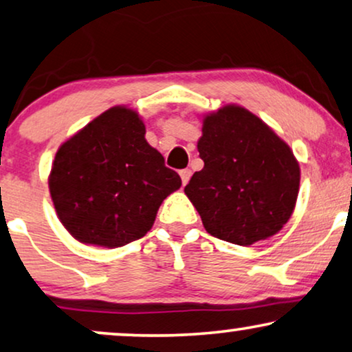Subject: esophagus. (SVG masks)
Returning <instances> with one entry per match:
<instances>
[{
    "label": "esophagus",
    "instance_id": "esophagus-1",
    "mask_svg": "<svg viewBox=\"0 0 352 352\" xmlns=\"http://www.w3.org/2000/svg\"><path fill=\"white\" fill-rule=\"evenodd\" d=\"M179 175H181V179H182V184H187V182H189V179H190V175H192V173H190V170H181L179 171Z\"/></svg>",
    "mask_w": 352,
    "mask_h": 352
}]
</instances>
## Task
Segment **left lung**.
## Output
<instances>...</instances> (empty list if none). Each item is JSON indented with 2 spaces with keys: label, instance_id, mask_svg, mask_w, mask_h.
I'll list each match as a JSON object with an SVG mask.
<instances>
[{
  "label": "left lung",
  "instance_id": "obj_1",
  "mask_svg": "<svg viewBox=\"0 0 352 352\" xmlns=\"http://www.w3.org/2000/svg\"><path fill=\"white\" fill-rule=\"evenodd\" d=\"M204 168L184 192L207 232L237 245L276 234L293 215L300 170L293 150L239 104L207 113L197 142Z\"/></svg>",
  "mask_w": 352,
  "mask_h": 352
}]
</instances>
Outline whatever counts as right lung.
Listing matches in <instances>:
<instances>
[{
  "mask_svg": "<svg viewBox=\"0 0 352 352\" xmlns=\"http://www.w3.org/2000/svg\"><path fill=\"white\" fill-rule=\"evenodd\" d=\"M48 187L74 239L115 249L147 234L181 177L145 140L137 111L113 107L58 148Z\"/></svg>",
  "mask_w": 352,
  "mask_h": 352,
  "instance_id": "obj_1",
  "label": "right lung"
}]
</instances>
